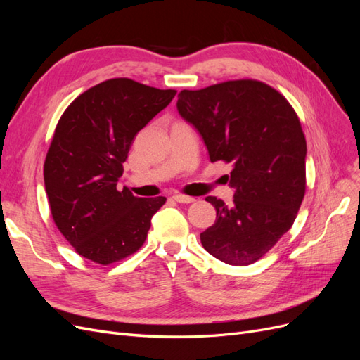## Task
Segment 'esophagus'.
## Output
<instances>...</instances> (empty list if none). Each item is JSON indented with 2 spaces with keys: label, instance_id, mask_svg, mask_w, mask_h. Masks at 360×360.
Segmentation results:
<instances>
[{
  "label": "esophagus",
  "instance_id": "34e87169",
  "mask_svg": "<svg viewBox=\"0 0 360 360\" xmlns=\"http://www.w3.org/2000/svg\"><path fill=\"white\" fill-rule=\"evenodd\" d=\"M172 198L176 200L177 202H180V204H191V202H193V201H195V198H193V197H188V195H181V193L174 195Z\"/></svg>",
  "mask_w": 360,
  "mask_h": 360
}]
</instances>
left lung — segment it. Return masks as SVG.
Instances as JSON below:
<instances>
[{
	"instance_id": "8db88e82",
	"label": "left lung",
	"mask_w": 360,
	"mask_h": 360,
	"mask_svg": "<svg viewBox=\"0 0 360 360\" xmlns=\"http://www.w3.org/2000/svg\"><path fill=\"white\" fill-rule=\"evenodd\" d=\"M177 110L198 130L212 162L233 163L226 176L233 204L205 198L216 221L201 243L226 264H252L290 230L304 197L307 141L299 117L284 96L254 79L183 90Z\"/></svg>"
}]
</instances>
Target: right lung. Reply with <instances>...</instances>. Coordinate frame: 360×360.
<instances>
[{"mask_svg": "<svg viewBox=\"0 0 360 360\" xmlns=\"http://www.w3.org/2000/svg\"><path fill=\"white\" fill-rule=\"evenodd\" d=\"M176 93L108 79L76 97L61 115L43 177L53 222L84 258L106 266L146 242L151 217L167 198H138L117 184L134 138Z\"/></svg>", "mask_w": 360, "mask_h": 360, "instance_id": "right-lung-1", "label": "right lung"}]
</instances>
